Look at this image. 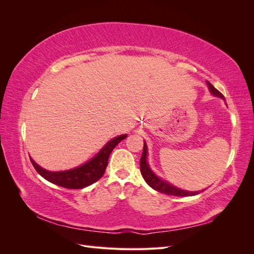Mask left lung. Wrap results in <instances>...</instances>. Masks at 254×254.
Segmentation results:
<instances>
[{
    "mask_svg": "<svg viewBox=\"0 0 254 254\" xmlns=\"http://www.w3.org/2000/svg\"><path fill=\"white\" fill-rule=\"evenodd\" d=\"M206 84L213 95L225 99L224 95H222L217 89H215L209 81H206ZM140 168H141V174L146 183H147L148 186L153 190L160 191V193H163L166 195H173V196H183V197L194 196L199 194V191H189V190H184L176 188L172 186L171 183L160 179L159 177H157L155 174H153V172L150 170V167L147 163V146H146L145 142H144V147H143V153L140 160ZM200 191H203V190H200Z\"/></svg>",
    "mask_w": 254,
    "mask_h": 254,
    "instance_id": "obj_1",
    "label": "left lung"
}]
</instances>
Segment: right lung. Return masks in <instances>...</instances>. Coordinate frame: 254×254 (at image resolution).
Segmentation results:
<instances>
[{
    "label": "right lung",
    "instance_id": "right-lung-1",
    "mask_svg": "<svg viewBox=\"0 0 254 254\" xmlns=\"http://www.w3.org/2000/svg\"><path fill=\"white\" fill-rule=\"evenodd\" d=\"M126 136L127 134H122L114 137L104 146L94 158H92L87 163L79 167L73 168V170L50 172L38 165L32 158H30V161H32V164L38 174L41 175L45 180L65 189H83L102 178L106 167L108 165V159L111 151L121 141L126 139Z\"/></svg>",
    "mask_w": 254,
    "mask_h": 254
}]
</instances>
